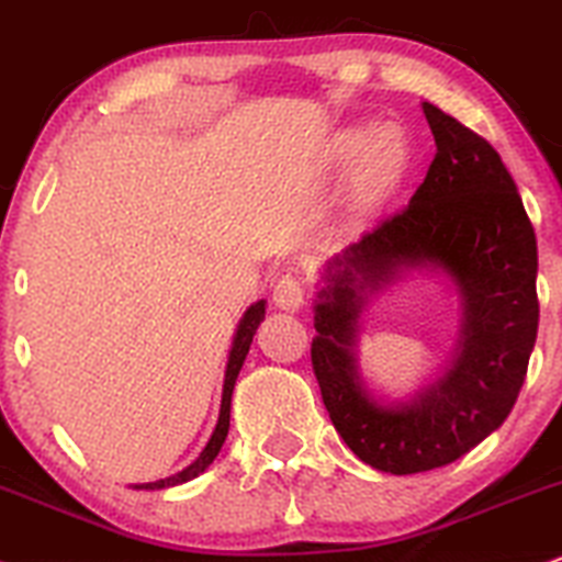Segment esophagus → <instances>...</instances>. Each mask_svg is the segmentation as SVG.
I'll use <instances>...</instances> for the list:
<instances>
[{"mask_svg":"<svg viewBox=\"0 0 562 562\" xmlns=\"http://www.w3.org/2000/svg\"><path fill=\"white\" fill-rule=\"evenodd\" d=\"M273 302L283 313H300L302 305H305V289L292 276H286L273 286Z\"/></svg>","mask_w":562,"mask_h":562,"instance_id":"obj_1","label":"esophagus"}]
</instances>
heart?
I'll use <instances>...</instances> for the list:
<instances>
[{
  "label": "heart",
  "mask_w": 562,
  "mask_h": 562,
  "mask_svg": "<svg viewBox=\"0 0 562 562\" xmlns=\"http://www.w3.org/2000/svg\"><path fill=\"white\" fill-rule=\"evenodd\" d=\"M411 144L397 125L355 123L336 131L328 144V165L349 170V200L355 210H373L389 200L411 170Z\"/></svg>",
  "instance_id": "obj_1"
}]
</instances>
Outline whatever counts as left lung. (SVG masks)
<instances>
[{"label":"left lung","instance_id":"1","mask_svg":"<svg viewBox=\"0 0 562 562\" xmlns=\"http://www.w3.org/2000/svg\"><path fill=\"white\" fill-rule=\"evenodd\" d=\"M437 157L402 213L321 268L313 368L336 431L362 463L411 476L454 463L516 405L539 328L537 236L490 142L424 102ZM418 272L461 302L451 360L424 387L389 398L359 368L361 313Z\"/></svg>","mask_w":562,"mask_h":562}]
</instances>
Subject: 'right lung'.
Here are the masks:
<instances>
[{"mask_svg":"<svg viewBox=\"0 0 562 562\" xmlns=\"http://www.w3.org/2000/svg\"><path fill=\"white\" fill-rule=\"evenodd\" d=\"M266 300H257L252 305L247 307V313L241 315L239 326H236V334H234V341H231V349H228V362H226V375H223V397H221V413H217V424H215V431L213 437H210L207 445H204V450L200 452V458L194 460V463L183 468V471L173 473V476L168 479H160V481H149V484H131L134 490H144V492H155V490H170V486H178V484H187V481L196 479L200 473H204L210 468V463L217 458V452H221L223 441L228 437V426H231V394H234V386H236V379H239V371L244 366V360H247V352L249 347H252V339L257 334V326H260L262 321H266Z\"/></svg>","mask_w":562,"mask_h":562,"instance_id":"obj_1","label":"right lung"}]
</instances>
